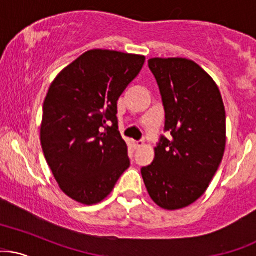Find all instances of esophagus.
Returning <instances> with one entry per match:
<instances>
[{
    "mask_svg": "<svg viewBox=\"0 0 256 256\" xmlns=\"http://www.w3.org/2000/svg\"><path fill=\"white\" fill-rule=\"evenodd\" d=\"M143 144H144V142H143V141H134V147L136 148V150H138V148H141Z\"/></svg>",
    "mask_w": 256,
    "mask_h": 256,
    "instance_id": "esophagus-1",
    "label": "esophagus"
}]
</instances>
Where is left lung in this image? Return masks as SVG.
Returning <instances> with one entry per match:
<instances>
[{"instance_id": "left-lung-1", "label": "left lung", "mask_w": 256, "mask_h": 256, "mask_svg": "<svg viewBox=\"0 0 256 256\" xmlns=\"http://www.w3.org/2000/svg\"><path fill=\"white\" fill-rule=\"evenodd\" d=\"M165 110L153 162L141 169L150 198L166 210L194 203L209 187L226 146V113L218 87L186 58H152Z\"/></svg>"}]
</instances>
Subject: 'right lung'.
Segmentation results:
<instances>
[{
	"label": "right lung",
	"instance_id": "obj_1",
	"mask_svg": "<svg viewBox=\"0 0 256 256\" xmlns=\"http://www.w3.org/2000/svg\"><path fill=\"white\" fill-rule=\"evenodd\" d=\"M146 58L92 50L50 84L44 102L41 146L60 190L78 203L102 202L130 166L118 128V100Z\"/></svg>",
	"mask_w": 256,
	"mask_h": 256
}]
</instances>
